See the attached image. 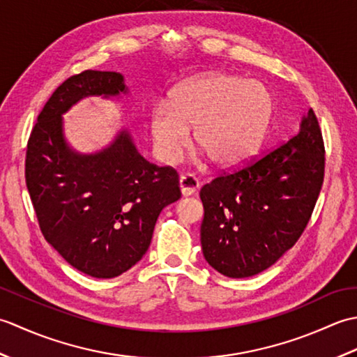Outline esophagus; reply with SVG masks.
<instances>
[{"instance_id": "obj_1", "label": "esophagus", "mask_w": 357, "mask_h": 357, "mask_svg": "<svg viewBox=\"0 0 357 357\" xmlns=\"http://www.w3.org/2000/svg\"><path fill=\"white\" fill-rule=\"evenodd\" d=\"M179 187H181V193H183V196H192V195L198 192L199 181L196 179L193 174H190V173L181 174Z\"/></svg>"}]
</instances>
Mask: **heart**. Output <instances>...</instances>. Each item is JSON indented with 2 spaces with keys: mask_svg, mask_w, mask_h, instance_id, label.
Listing matches in <instances>:
<instances>
[{
  "mask_svg": "<svg viewBox=\"0 0 357 357\" xmlns=\"http://www.w3.org/2000/svg\"><path fill=\"white\" fill-rule=\"evenodd\" d=\"M273 98L261 81L238 75L208 73L184 81L170 104L150 109L149 127L156 155L167 164L179 161L195 142L218 167L229 169L252 158L267 135Z\"/></svg>",
  "mask_w": 357,
  "mask_h": 357,
  "instance_id": "1",
  "label": "heart"
}]
</instances>
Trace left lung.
<instances>
[{"mask_svg":"<svg viewBox=\"0 0 357 357\" xmlns=\"http://www.w3.org/2000/svg\"><path fill=\"white\" fill-rule=\"evenodd\" d=\"M324 169L322 133L310 109L284 146L201 188L206 261L229 278H250L271 267L305 230Z\"/></svg>","mask_w":357,"mask_h":357,"instance_id":"obj_1","label":"left lung"}]
</instances>
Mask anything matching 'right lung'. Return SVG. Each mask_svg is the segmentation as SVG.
<instances>
[{
    "label": "right lung",
    "mask_w": 357,
    "mask_h": 357,
    "mask_svg": "<svg viewBox=\"0 0 357 357\" xmlns=\"http://www.w3.org/2000/svg\"><path fill=\"white\" fill-rule=\"evenodd\" d=\"M126 93L118 72L73 75L45 102L27 142L26 184L45 241L98 279L132 268L149 250L161 210L181 198L176 170L144 159L124 128L96 153L67 144L63 115L73 104Z\"/></svg>",
    "instance_id": "1"
}]
</instances>
